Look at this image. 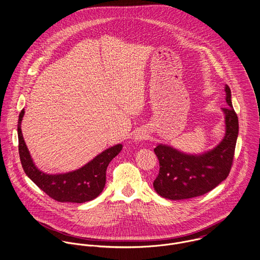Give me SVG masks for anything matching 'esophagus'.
Returning <instances> with one entry per match:
<instances>
[{
  "mask_svg": "<svg viewBox=\"0 0 260 260\" xmlns=\"http://www.w3.org/2000/svg\"><path fill=\"white\" fill-rule=\"evenodd\" d=\"M148 138V134L144 129H139L138 131H136V133L134 134V140L139 142V141H143L146 140Z\"/></svg>",
  "mask_w": 260,
  "mask_h": 260,
  "instance_id": "obj_1",
  "label": "esophagus"
}]
</instances>
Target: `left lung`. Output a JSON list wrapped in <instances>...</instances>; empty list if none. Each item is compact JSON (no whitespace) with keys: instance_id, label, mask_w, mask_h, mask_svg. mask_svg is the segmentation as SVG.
I'll use <instances>...</instances> for the list:
<instances>
[{"instance_id":"obj_1","label":"left lung","mask_w":260,"mask_h":260,"mask_svg":"<svg viewBox=\"0 0 260 260\" xmlns=\"http://www.w3.org/2000/svg\"><path fill=\"white\" fill-rule=\"evenodd\" d=\"M225 93L228 107L222 108V111L226 132L215 148L201 155L185 154L164 144L154 149L160 169L153 186L160 196L170 200L197 197L211 191L227 178L238 136V118L232 107L231 91L227 85Z\"/></svg>"}]
</instances>
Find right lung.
Segmentation results:
<instances>
[{
	"label": "right lung",
	"mask_w": 260,
	"mask_h": 260,
	"mask_svg": "<svg viewBox=\"0 0 260 260\" xmlns=\"http://www.w3.org/2000/svg\"><path fill=\"white\" fill-rule=\"evenodd\" d=\"M24 109L19 115L18 139L22 167L27 176L51 198L59 202L84 203L96 198L106 183V170L112 159L122 150V144L106 149L82 168L65 174H46L35 166L24 141L21 122Z\"/></svg>",
	"instance_id": "obj_1"
}]
</instances>
